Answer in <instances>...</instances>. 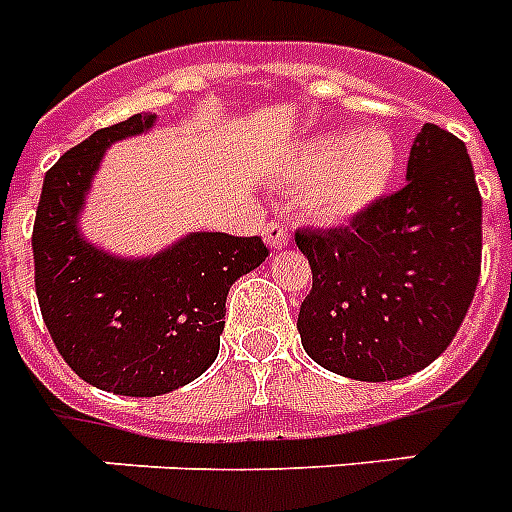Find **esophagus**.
I'll return each instance as SVG.
<instances>
[{"label":"esophagus","mask_w":512,"mask_h":512,"mask_svg":"<svg viewBox=\"0 0 512 512\" xmlns=\"http://www.w3.org/2000/svg\"><path fill=\"white\" fill-rule=\"evenodd\" d=\"M263 239L273 252H278V249H284L286 244H289V231H286L281 223H268V226L263 228Z\"/></svg>","instance_id":"1"}]
</instances>
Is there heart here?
<instances>
[{
  "label": "heart",
  "mask_w": 512,
  "mask_h": 512,
  "mask_svg": "<svg viewBox=\"0 0 512 512\" xmlns=\"http://www.w3.org/2000/svg\"><path fill=\"white\" fill-rule=\"evenodd\" d=\"M397 141L384 128H339L299 139L276 178L302 189V207L323 226H347L384 197L397 173Z\"/></svg>",
  "instance_id": "heart-1"
}]
</instances>
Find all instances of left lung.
I'll use <instances>...</instances> for the list:
<instances>
[{
    "mask_svg": "<svg viewBox=\"0 0 512 512\" xmlns=\"http://www.w3.org/2000/svg\"><path fill=\"white\" fill-rule=\"evenodd\" d=\"M313 289L299 307L302 347L326 371L397 381L447 350L481 273V194L458 136L426 123L407 186L334 231H299Z\"/></svg>",
    "mask_w": 512,
    "mask_h": 512,
    "instance_id": "8db88e82",
    "label": "left lung"
}]
</instances>
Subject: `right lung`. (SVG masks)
Wrapping results in <instances>:
<instances>
[{
    "instance_id": "add662e5",
    "label": "right lung",
    "mask_w": 512,
    "mask_h": 512,
    "mask_svg": "<svg viewBox=\"0 0 512 512\" xmlns=\"http://www.w3.org/2000/svg\"><path fill=\"white\" fill-rule=\"evenodd\" d=\"M155 126L157 115L139 112L65 152L44 176L31 239L54 347L86 384L123 397H160L202 376L231 286L268 257L260 236L220 231H191L155 255H118L83 234L105 152Z\"/></svg>"
}]
</instances>
